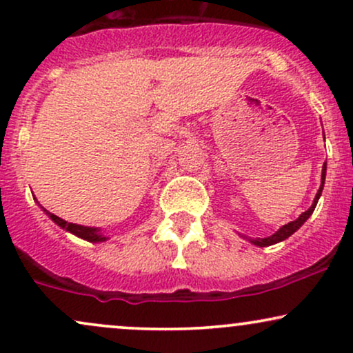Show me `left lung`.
Returning <instances> with one entry per match:
<instances>
[{
	"label": "left lung",
	"instance_id": "1",
	"mask_svg": "<svg viewBox=\"0 0 353 353\" xmlns=\"http://www.w3.org/2000/svg\"><path fill=\"white\" fill-rule=\"evenodd\" d=\"M325 171H327V168H325V164H323V169H322V184H320V189H319L317 196H315V199H314V204L310 205V209H309V210H305V212L301 214V217H299V219H295V221L289 222V224H285V225H283V228L279 229L277 232L272 234V236H269V237H265V239H254V241H250V242H252V244H255V245H259V247H265V245H272V244H277V242L283 241V239H287V237H290V236H292V234L295 232V230H297L299 228H301V225L303 224V222H305L307 219H309V217L312 216V212H314L315 205H317V202H319V197H320V194H322V189H323V182H325Z\"/></svg>",
	"mask_w": 353,
	"mask_h": 353
}]
</instances>
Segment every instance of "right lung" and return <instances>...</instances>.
I'll return each mask as SVG.
<instances>
[{"mask_svg": "<svg viewBox=\"0 0 353 353\" xmlns=\"http://www.w3.org/2000/svg\"><path fill=\"white\" fill-rule=\"evenodd\" d=\"M44 212H46L48 216H50V217L52 219V221H54L56 224L59 225V228H63V229L70 230V232H71V234H74V236H78V237H81V239H86V241H89V242H101V241H106V237L101 236L99 229H94V228H84V225H78V224H72V222H66V221H63V219H61V217L54 216V214L48 212L46 209H44Z\"/></svg>", "mask_w": 353, "mask_h": 353, "instance_id": "right-lung-1", "label": "right lung"}]
</instances>
